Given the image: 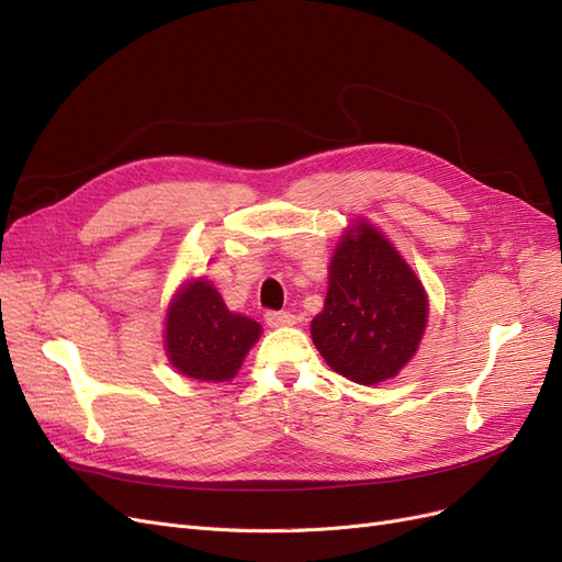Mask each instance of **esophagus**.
<instances>
[{
  "instance_id": "esophagus-1",
  "label": "esophagus",
  "mask_w": 562,
  "mask_h": 562,
  "mask_svg": "<svg viewBox=\"0 0 562 562\" xmlns=\"http://www.w3.org/2000/svg\"><path fill=\"white\" fill-rule=\"evenodd\" d=\"M265 321H267V326L279 328V326H293L295 316L291 312H267Z\"/></svg>"
}]
</instances>
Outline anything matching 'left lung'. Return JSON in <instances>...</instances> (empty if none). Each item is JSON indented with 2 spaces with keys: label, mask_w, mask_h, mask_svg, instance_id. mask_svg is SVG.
<instances>
[{
  "label": "left lung",
  "mask_w": 562,
  "mask_h": 562,
  "mask_svg": "<svg viewBox=\"0 0 562 562\" xmlns=\"http://www.w3.org/2000/svg\"><path fill=\"white\" fill-rule=\"evenodd\" d=\"M427 312V293L413 269L375 227L361 223L335 248L312 339L339 375L378 384L413 359Z\"/></svg>",
  "instance_id": "8db88e82"
}]
</instances>
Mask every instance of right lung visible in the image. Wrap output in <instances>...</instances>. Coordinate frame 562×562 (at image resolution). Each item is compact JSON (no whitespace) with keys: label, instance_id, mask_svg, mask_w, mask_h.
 I'll list each match as a JSON object with an SVG mask.
<instances>
[{"label":"right lung","instance_id":"obj_1","mask_svg":"<svg viewBox=\"0 0 562 562\" xmlns=\"http://www.w3.org/2000/svg\"><path fill=\"white\" fill-rule=\"evenodd\" d=\"M258 337V323L232 314L209 281L199 279L184 285L168 310L166 351L187 378L232 380Z\"/></svg>","mask_w":562,"mask_h":562}]
</instances>
